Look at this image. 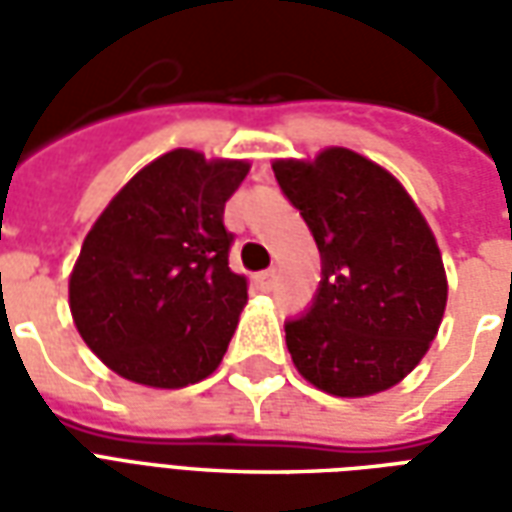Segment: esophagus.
<instances>
[{"mask_svg": "<svg viewBox=\"0 0 512 512\" xmlns=\"http://www.w3.org/2000/svg\"><path fill=\"white\" fill-rule=\"evenodd\" d=\"M274 279H277V274H274L271 268H268V271H260V274H257V288L268 293V290L274 288Z\"/></svg>", "mask_w": 512, "mask_h": 512, "instance_id": "obj_1", "label": "esophagus"}]
</instances>
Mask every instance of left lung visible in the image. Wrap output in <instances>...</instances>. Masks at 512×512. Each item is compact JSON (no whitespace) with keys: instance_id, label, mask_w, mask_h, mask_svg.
Segmentation results:
<instances>
[{"instance_id":"left-lung-1","label":"left lung","mask_w":512,"mask_h":512,"mask_svg":"<svg viewBox=\"0 0 512 512\" xmlns=\"http://www.w3.org/2000/svg\"><path fill=\"white\" fill-rule=\"evenodd\" d=\"M282 194L321 252V285L285 323L293 365L312 386L365 397L419 365L447 307L444 263L406 189L345 147L274 161Z\"/></svg>"}]
</instances>
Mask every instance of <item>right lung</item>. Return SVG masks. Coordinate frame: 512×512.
Returning a JSON list of instances; mask_svg holds the SVG:
<instances>
[{
  "instance_id": "right-lung-1",
  "label": "right lung",
  "mask_w": 512,
  "mask_h": 512,
  "mask_svg": "<svg viewBox=\"0 0 512 512\" xmlns=\"http://www.w3.org/2000/svg\"><path fill=\"white\" fill-rule=\"evenodd\" d=\"M246 172L178 147L139 169L87 233L68 285L73 323L117 376L178 389L219 367L246 304L224 227Z\"/></svg>"
}]
</instances>
